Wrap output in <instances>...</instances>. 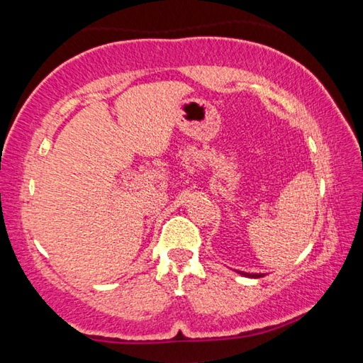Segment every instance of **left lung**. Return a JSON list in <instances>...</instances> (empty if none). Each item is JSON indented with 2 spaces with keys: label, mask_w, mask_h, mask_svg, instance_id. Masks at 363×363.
Masks as SVG:
<instances>
[{
  "label": "left lung",
  "mask_w": 363,
  "mask_h": 363,
  "mask_svg": "<svg viewBox=\"0 0 363 363\" xmlns=\"http://www.w3.org/2000/svg\"><path fill=\"white\" fill-rule=\"evenodd\" d=\"M237 274L243 275V277H248V279H259V277H264L266 274H250V272H242V270H235Z\"/></svg>",
  "instance_id": "left-lung-1"
}]
</instances>
